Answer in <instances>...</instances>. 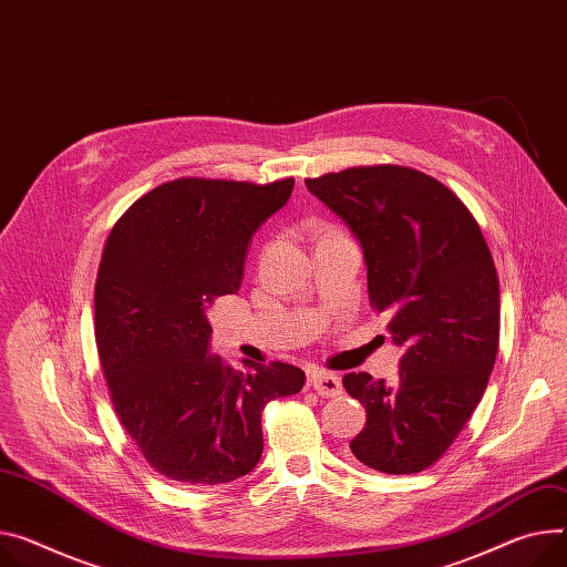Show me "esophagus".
<instances>
[{"label": "esophagus", "mask_w": 567, "mask_h": 567, "mask_svg": "<svg viewBox=\"0 0 567 567\" xmlns=\"http://www.w3.org/2000/svg\"><path fill=\"white\" fill-rule=\"evenodd\" d=\"M309 383H311V388L316 390V393H318L320 398H338V395L342 393L340 377L333 374V372L316 370V372H311Z\"/></svg>", "instance_id": "obj_1"}]
</instances>
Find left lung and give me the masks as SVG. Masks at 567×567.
<instances>
[{
	"mask_svg": "<svg viewBox=\"0 0 567 567\" xmlns=\"http://www.w3.org/2000/svg\"><path fill=\"white\" fill-rule=\"evenodd\" d=\"M359 238L368 292L404 347L395 385L368 372L342 377L365 406L350 443L385 474L431 467L482 402L499 347V279L470 208L439 179L393 163L307 179Z\"/></svg>",
	"mask_w": 567,
	"mask_h": 567,
	"instance_id": "left-lung-1",
	"label": "left lung"
}]
</instances>
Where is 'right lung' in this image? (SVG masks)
Masks as SVG:
<instances>
[{
    "label": "right lung",
    "mask_w": 567,
    "mask_h": 567,
    "mask_svg": "<svg viewBox=\"0 0 567 567\" xmlns=\"http://www.w3.org/2000/svg\"><path fill=\"white\" fill-rule=\"evenodd\" d=\"M295 179L182 177L113 225L95 284V342L120 424L169 482L220 486L264 454L260 413L307 374L272 361L234 370L208 354L206 309L243 281L254 231Z\"/></svg>",
    "instance_id": "right-lung-1"
}]
</instances>
